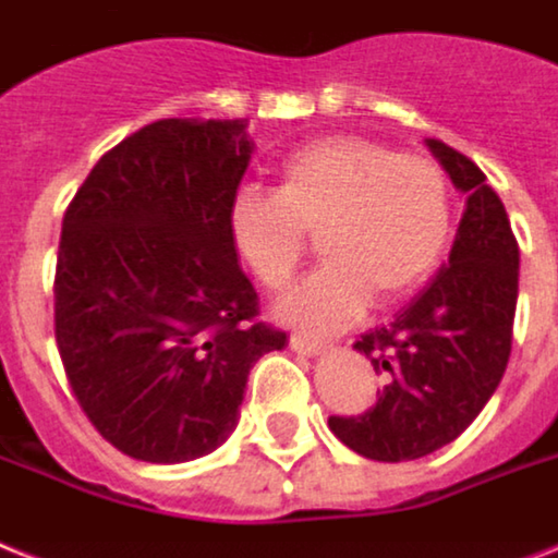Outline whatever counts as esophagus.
Masks as SVG:
<instances>
[{
	"mask_svg": "<svg viewBox=\"0 0 558 558\" xmlns=\"http://www.w3.org/2000/svg\"><path fill=\"white\" fill-rule=\"evenodd\" d=\"M289 347H292L294 352H303V355H318V352L324 350L326 343L318 341V338H310V335L294 332L292 338H289Z\"/></svg>",
	"mask_w": 558,
	"mask_h": 558,
	"instance_id": "esophagus-1",
	"label": "esophagus"
}]
</instances>
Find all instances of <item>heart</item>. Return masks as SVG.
Returning <instances> with one entry per match:
<instances>
[{
	"mask_svg": "<svg viewBox=\"0 0 558 558\" xmlns=\"http://www.w3.org/2000/svg\"><path fill=\"white\" fill-rule=\"evenodd\" d=\"M240 260L269 292L287 287L315 234L329 257L278 306L287 324L329 332L375 298L407 301L438 269L452 234V192L433 157L332 134L280 160L278 189H240L229 206Z\"/></svg>",
	"mask_w": 558,
	"mask_h": 558,
	"instance_id": "1",
	"label": "heart"
}]
</instances>
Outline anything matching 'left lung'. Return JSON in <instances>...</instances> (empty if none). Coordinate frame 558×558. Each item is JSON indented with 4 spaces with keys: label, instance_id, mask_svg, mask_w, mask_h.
<instances>
[{
    "label": "left lung",
    "instance_id": "1",
    "mask_svg": "<svg viewBox=\"0 0 558 558\" xmlns=\"http://www.w3.org/2000/svg\"><path fill=\"white\" fill-rule=\"evenodd\" d=\"M456 189L468 194L450 260L389 326L355 350L387 384L364 415H329L357 456L410 461L456 441L499 387L513 343L519 243L505 203L470 157L427 140Z\"/></svg>",
    "mask_w": 558,
    "mask_h": 558
}]
</instances>
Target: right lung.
I'll return each instance as SVG.
<instances>
[{"label":"right lung","mask_w":558,"mask_h":558,"mask_svg":"<svg viewBox=\"0 0 558 558\" xmlns=\"http://www.w3.org/2000/svg\"><path fill=\"white\" fill-rule=\"evenodd\" d=\"M248 157L243 120H157L102 154L65 208L57 350L90 424L131 459L220 447L248 369L287 347L257 320L229 234Z\"/></svg>","instance_id":"1"}]
</instances>
